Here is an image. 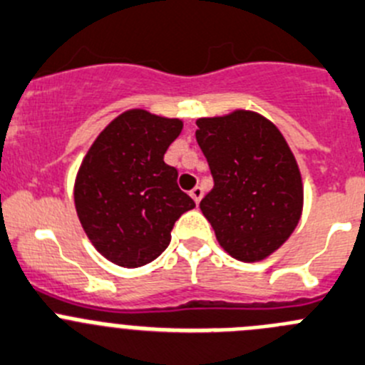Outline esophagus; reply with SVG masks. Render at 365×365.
<instances>
[{"label": "esophagus", "instance_id": "obj_1", "mask_svg": "<svg viewBox=\"0 0 365 365\" xmlns=\"http://www.w3.org/2000/svg\"><path fill=\"white\" fill-rule=\"evenodd\" d=\"M190 195H192V199L195 200V204H199L200 199H202L204 192H202V188H200V186H195V188H193L192 192H190Z\"/></svg>", "mask_w": 365, "mask_h": 365}]
</instances>
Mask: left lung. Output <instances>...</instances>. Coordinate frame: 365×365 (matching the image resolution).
<instances>
[{
  "label": "left lung",
  "mask_w": 365,
  "mask_h": 365,
  "mask_svg": "<svg viewBox=\"0 0 365 365\" xmlns=\"http://www.w3.org/2000/svg\"><path fill=\"white\" fill-rule=\"evenodd\" d=\"M197 127L215 180L200 211L227 255L262 262L289 240L303 213L296 158L276 125L255 110L199 118Z\"/></svg>",
  "instance_id": "obj_1"
}]
</instances>
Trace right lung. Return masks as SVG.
Segmentation results:
<instances>
[{
	"mask_svg": "<svg viewBox=\"0 0 365 365\" xmlns=\"http://www.w3.org/2000/svg\"><path fill=\"white\" fill-rule=\"evenodd\" d=\"M182 130L179 118L130 109L114 118L86 154L75 179L78 220L96 251L127 269L147 265L172 240L177 218L195 202L163 161Z\"/></svg>",
	"mask_w": 365,
	"mask_h": 365,
	"instance_id": "right-lung-1",
	"label": "right lung"
}]
</instances>
